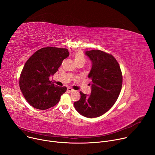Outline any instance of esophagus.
<instances>
[{
	"mask_svg": "<svg viewBox=\"0 0 155 155\" xmlns=\"http://www.w3.org/2000/svg\"><path fill=\"white\" fill-rule=\"evenodd\" d=\"M67 91L68 92H73V91H74V90H73L71 88H67Z\"/></svg>",
	"mask_w": 155,
	"mask_h": 155,
	"instance_id": "1",
	"label": "esophagus"
}]
</instances>
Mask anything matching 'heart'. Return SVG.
I'll return each instance as SVG.
<instances>
[{
	"mask_svg": "<svg viewBox=\"0 0 155 155\" xmlns=\"http://www.w3.org/2000/svg\"><path fill=\"white\" fill-rule=\"evenodd\" d=\"M74 60L75 63H78V62H82L83 64H85L86 62V58L85 55H84L80 51H78L77 52H75L74 55Z\"/></svg>",
	"mask_w": 155,
	"mask_h": 155,
	"instance_id": "obj_1",
	"label": "heart"
}]
</instances>
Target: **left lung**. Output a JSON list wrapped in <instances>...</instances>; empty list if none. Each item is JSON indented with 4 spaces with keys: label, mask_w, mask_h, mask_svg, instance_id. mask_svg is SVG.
<instances>
[{
    "label": "left lung",
    "mask_w": 155,
    "mask_h": 155,
    "mask_svg": "<svg viewBox=\"0 0 155 155\" xmlns=\"http://www.w3.org/2000/svg\"><path fill=\"white\" fill-rule=\"evenodd\" d=\"M85 54L92 62L88 74L92 80L91 92L87 95L80 91L81 97L74 107L81 115L94 118L106 113L116 103L122 88V75L111 54L100 50L87 51Z\"/></svg>",
    "instance_id": "8db88e82"
}]
</instances>
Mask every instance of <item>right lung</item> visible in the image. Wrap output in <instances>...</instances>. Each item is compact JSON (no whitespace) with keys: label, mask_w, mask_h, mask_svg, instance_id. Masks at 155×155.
I'll return each instance as SVG.
<instances>
[{"label":"right lung","mask_w":155,"mask_h":155,"mask_svg":"<svg viewBox=\"0 0 155 155\" xmlns=\"http://www.w3.org/2000/svg\"><path fill=\"white\" fill-rule=\"evenodd\" d=\"M68 55L67 49L46 47L35 52L26 62L19 85L26 100L31 106L45 110L59 103L67 88L54 85L49 77L58 71Z\"/></svg>","instance_id":"obj_1"}]
</instances>
